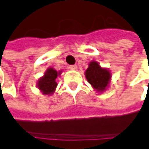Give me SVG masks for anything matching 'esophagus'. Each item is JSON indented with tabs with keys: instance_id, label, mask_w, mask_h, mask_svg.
I'll return each mask as SVG.
<instances>
[{
	"instance_id": "1",
	"label": "esophagus",
	"mask_w": 149,
	"mask_h": 149,
	"mask_svg": "<svg viewBox=\"0 0 149 149\" xmlns=\"http://www.w3.org/2000/svg\"><path fill=\"white\" fill-rule=\"evenodd\" d=\"M69 69H71V70H77V65H71V66H69L68 67Z\"/></svg>"
}]
</instances>
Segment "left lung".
I'll return each mask as SVG.
<instances>
[{
  "label": "left lung",
  "mask_w": 149,
  "mask_h": 149,
  "mask_svg": "<svg viewBox=\"0 0 149 149\" xmlns=\"http://www.w3.org/2000/svg\"><path fill=\"white\" fill-rule=\"evenodd\" d=\"M85 75L88 82L98 92H102L106 89L111 78L109 71L101 68L97 62H90Z\"/></svg>",
  "instance_id": "left-lung-1"
}]
</instances>
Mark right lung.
Masks as SVG:
<instances>
[{
	"instance_id": "right-lung-1",
	"label": "right lung",
	"mask_w": 149,
	"mask_h": 149,
	"mask_svg": "<svg viewBox=\"0 0 149 149\" xmlns=\"http://www.w3.org/2000/svg\"><path fill=\"white\" fill-rule=\"evenodd\" d=\"M60 73L61 72H57L53 68H49L47 70L45 75L41 77L37 82V87L42 91V93L49 95L54 93L56 87L57 86L56 78L58 75H60Z\"/></svg>"
}]
</instances>
